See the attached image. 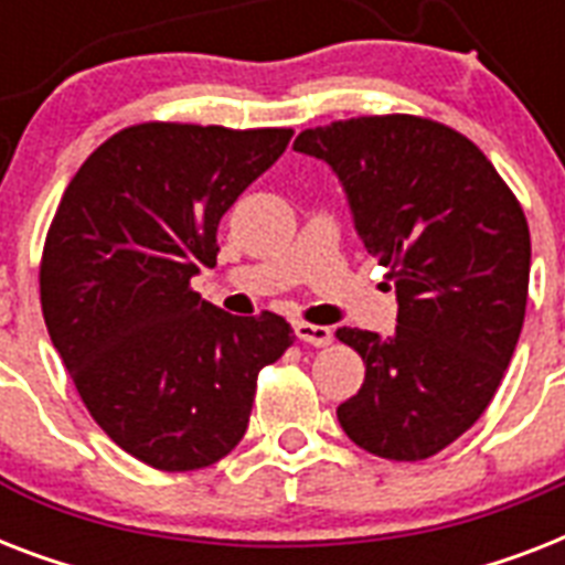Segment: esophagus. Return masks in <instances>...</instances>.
<instances>
[{"mask_svg": "<svg viewBox=\"0 0 565 565\" xmlns=\"http://www.w3.org/2000/svg\"><path fill=\"white\" fill-rule=\"evenodd\" d=\"M296 334H299V340H305V343L310 345H331V340H334L331 328L310 326V322H299V326H296Z\"/></svg>", "mask_w": 565, "mask_h": 565, "instance_id": "1", "label": "esophagus"}]
</instances>
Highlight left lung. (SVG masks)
<instances>
[{"instance_id":"1","label":"left lung","mask_w":565,"mask_h":565,"mask_svg":"<svg viewBox=\"0 0 565 565\" xmlns=\"http://www.w3.org/2000/svg\"><path fill=\"white\" fill-rule=\"evenodd\" d=\"M292 149L343 181L398 299L386 340L337 328L366 363L337 419L370 455L425 460L481 419L513 358L531 275L525 211L487 154L434 119H340L301 131Z\"/></svg>"}]
</instances>
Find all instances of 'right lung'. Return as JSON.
I'll return each mask as SVG.
<instances>
[{
  "label": "right lung",
  "instance_id": "obj_1",
  "mask_svg": "<svg viewBox=\"0 0 565 565\" xmlns=\"http://www.w3.org/2000/svg\"><path fill=\"white\" fill-rule=\"evenodd\" d=\"M292 128L140 122L75 172L40 260L52 345L105 434L146 466L190 472L248 428L257 372L292 345L290 322L231 317L190 287L216 264V228L273 167Z\"/></svg>",
  "mask_w": 565,
  "mask_h": 565
}]
</instances>
